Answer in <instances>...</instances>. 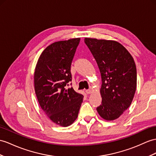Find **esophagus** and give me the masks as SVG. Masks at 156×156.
I'll use <instances>...</instances> for the list:
<instances>
[{
	"instance_id": "esophagus-1",
	"label": "esophagus",
	"mask_w": 156,
	"mask_h": 156,
	"mask_svg": "<svg viewBox=\"0 0 156 156\" xmlns=\"http://www.w3.org/2000/svg\"><path fill=\"white\" fill-rule=\"evenodd\" d=\"M85 92L87 94H90L91 93V89H87L85 90Z\"/></svg>"
}]
</instances>
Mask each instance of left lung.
<instances>
[{
	"label": "left lung",
	"mask_w": 156,
	"mask_h": 156,
	"mask_svg": "<svg viewBox=\"0 0 156 156\" xmlns=\"http://www.w3.org/2000/svg\"><path fill=\"white\" fill-rule=\"evenodd\" d=\"M85 43L101 75L102 103L97 111L105 120H115L130 107L136 92L137 72L134 59L116 41L85 37Z\"/></svg>",
	"instance_id": "8db88e82"
}]
</instances>
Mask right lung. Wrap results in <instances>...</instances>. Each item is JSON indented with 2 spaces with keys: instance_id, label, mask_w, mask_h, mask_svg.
<instances>
[{
  "instance_id": "obj_1",
  "label": "right lung",
  "mask_w": 156,
  "mask_h": 156,
  "mask_svg": "<svg viewBox=\"0 0 156 156\" xmlns=\"http://www.w3.org/2000/svg\"><path fill=\"white\" fill-rule=\"evenodd\" d=\"M79 41L73 38L49 45L34 72V89L41 109L53 122L63 127L77 119L83 102V94L66 87L72 80L71 66Z\"/></svg>"
}]
</instances>
